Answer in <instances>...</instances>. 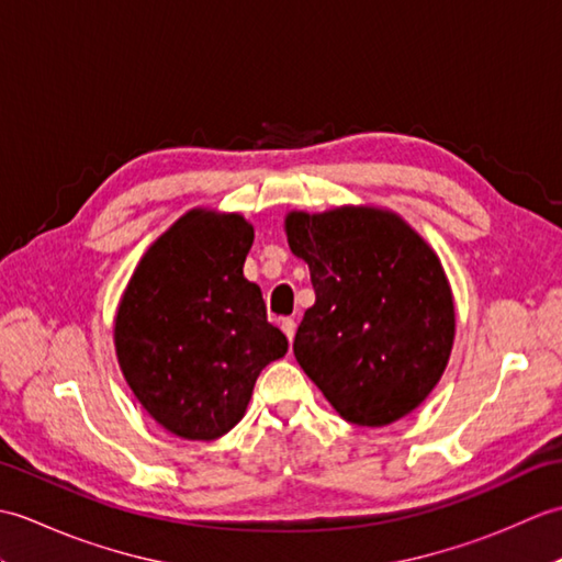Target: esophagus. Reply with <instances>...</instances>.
Here are the masks:
<instances>
[{
	"label": "esophagus",
	"instance_id": "obj_1",
	"mask_svg": "<svg viewBox=\"0 0 562 562\" xmlns=\"http://www.w3.org/2000/svg\"><path fill=\"white\" fill-rule=\"evenodd\" d=\"M282 330H284V336H288V340L292 342L294 333H296V321L294 318H282Z\"/></svg>",
	"mask_w": 562,
	"mask_h": 562
}]
</instances>
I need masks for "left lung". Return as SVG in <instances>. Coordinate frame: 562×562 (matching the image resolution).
Listing matches in <instances>:
<instances>
[{"mask_svg":"<svg viewBox=\"0 0 562 562\" xmlns=\"http://www.w3.org/2000/svg\"><path fill=\"white\" fill-rule=\"evenodd\" d=\"M316 292L294 357L345 420L381 427L420 405L449 362L453 302L441 262L393 212L288 214Z\"/></svg>","mask_w":562,"mask_h":562,"instance_id":"left-lung-1","label":"left lung"}]
</instances>
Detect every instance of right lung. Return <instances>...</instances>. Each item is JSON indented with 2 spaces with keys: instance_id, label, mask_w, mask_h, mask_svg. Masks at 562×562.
I'll return each mask as SVG.
<instances>
[{
  "instance_id": "1",
  "label": "right lung",
  "mask_w": 562,
  "mask_h": 562,
  "mask_svg": "<svg viewBox=\"0 0 562 562\" xmlns=\"http://www.w3.org/2000/svg\"><path fill=\"white\" fill-rule=\"evenodd\" d=\"M254 226L193 210L139 260L115 318V352L145 411L183 439L241 420L258 374L288 352L260 288L244 278Z\"/></svg>"
}]
</instances>
